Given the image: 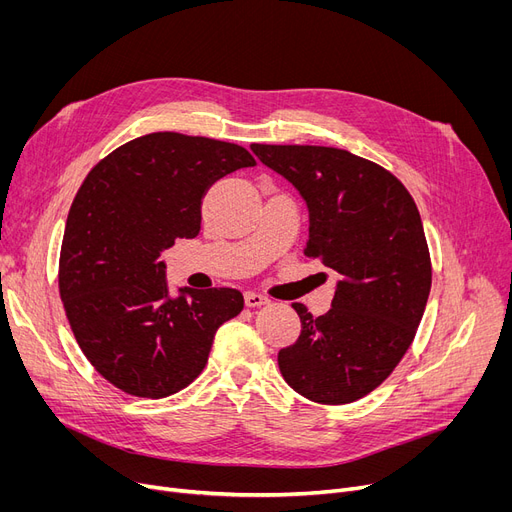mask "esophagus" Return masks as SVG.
<instances>
[{
    "mask_svg": "<svg viewBox=\"0 0 512 512\" xmlns=\"http://www.w3.org/2000/svg\"><path fill=\"white\" fill-rule=\"evenodd\" d=\"M245 303H247V307H259V305L267 303V297H263V294H259V292L247 290L245 292Z\"/></svg>",
    "mask_w": 512,
    "mask_h": 512,
    "instance_id": "esophagus-1",
    "label": "esophagus"
}]
</instances>
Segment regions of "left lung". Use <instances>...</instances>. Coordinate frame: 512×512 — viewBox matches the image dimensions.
I'll return each mask as SVG.
<instances>
[{
  "mask_svg": "<svg viewBox=\"0 0 512 512\" xmlns=\"http://www.w3.org/2000/svg\"><path fill=\"white\" fill-rule=\"evenodd\" d=\"M261 164L297 188L309 209L307 257L338 274L332 309L301 317L282 348L286 384L321 405H346L378 388L411 346L423 317L432 261L419 209L396 176L351 151L251 145Z\"/></svg>",
  "mask_w": 512,
  "mask_h": 512,
  "instance_id": "1",
  "label": "left lung"
}]
</instances>
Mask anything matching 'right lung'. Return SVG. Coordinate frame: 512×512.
<instances>
[{
  "mask_svg": "<svg viewBox=\"0 0 512 512\" xmlns=\"http://www.w3.org/2000/svg\"><path fill=\"white\" fill-rule=\"evenodd\" d=\"M255 166L240 145L151 132L89 172L68 213L60 297L85 357L116 388L164 398L203 371L213 336L245 299L236 288H178L161 251L201 230L209 186Z\"/></svg>",
  "mask_w": 512,
  "mask_h": 512,
  "instance_id": "right-lung-1",
  "label": "right lung"
}]
</instances>
